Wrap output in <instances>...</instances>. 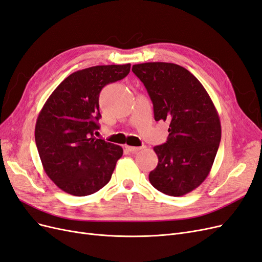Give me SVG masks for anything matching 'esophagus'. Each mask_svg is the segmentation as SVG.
Instances as JSON below:
<instances>
[{"instance_id":"1","label":"esophagus","mask_w":262,"mask_h":262,"mask_svg":"<svg viewBox=\"0 0 262 262\" xmlns=\"http://www.w3.org/2000/svg\"><path fill=\"white\" fill-rule=\"evenodd\" d=\"M125 148L128 149L129 152H131V153H137L138 150L142 149V147H137V146H129V145H126V146H125Z\"/></svg>"}]
</instances>
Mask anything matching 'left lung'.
Instances as JSON below:
<instances>
[{"mask_svg":"<svg viewBox=\"0 0 262 262\" xmlns=\"http://www.w3.org/2000/svg\"><path fill=\"white\" fill-rule=\"evenodd\" d=\"M153 102L156 121H168L166 143L154 147L156 168L152 186L165 194L180 196L208 177L221 141L220 117L208 92L188 70L167 62L132 67Z\"/></svg>","mask_w":262,"mask_h":262,"instance_id":"left-lung-1","label":"left lung"}]
</instances>
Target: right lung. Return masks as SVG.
Returning a JSON list of instances; mask_svg holds the SVG:
<instances>
[{
  "label": "right lung",
  "instance_id": "obj_1",
  "mask_svg": "<svg viewBox=\"0 0 262 262\" xmlns=\"http://www.w3.org/2000/svg\"><path fill=\"white\" fill-rule=\"evenodd\" d=\"M131 64L96 66L69 75L39 113L35 140L43 169L63 191L76 196L105 187L123 154L121 146L96 139L99 94L120 81Z\"/></svg>",
  "mask_w": 262,
  "mask_h": 262
}]
</instances>
